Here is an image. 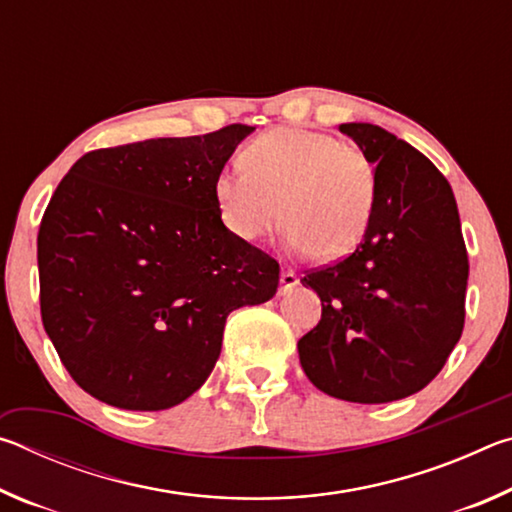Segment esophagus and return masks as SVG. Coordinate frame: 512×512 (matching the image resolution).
<instances>
[{
	"mask_svg": "<svg viewBox=\"0 0 512 512\" xmlns=\"http://www.w3.org/2000/svg\"><path fill=\"white\" fill-rule=\"evenodd\" d=\"M298 284V275L291 271V268H287V271H282L280 275V293H289L291 289H296Z\"/></svg>",
	"mask_w": 512,
	"mask_h": 512,
	"instance_id": "1",
	"label": "esophagus"
}]
</instances>
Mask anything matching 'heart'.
<instances>
[{"label":"heart","mask_w":512,"mask_h":512,"mask_svg":"<svg viewBox=\"0 0 512 512\" xmlns=\"http://www.w3.org/2000/svg\"><path fill=\"white\" fill-rule=\"evenodd\" d=\"M241 164L214 180L216 210L237 239H264L284 216L293 253L336 262L366 237L377 180L354 144L307 128H277L250 142Z\"/></svg>","instance_id":"heart-1"}]
</instances>
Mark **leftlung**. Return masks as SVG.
<instances>
[{"instance_id":"obj_1","label":"left lung","mask_w":512,"mask_h":512,"mask_svg":"<svg viewBox=\"0 0 512 512\" xmlns=\"http://www.w3.org/2000/svg\"><path fill=\"white\" fill-rule=\"evenodd\" d=\"M375 167L366 237L302 287L323 314L298 341L305 375L345 402L384 404L443 370L465 323L467 250L452 187L427 155L366 121L341 124Z\"/></svg>"}]
</instances>
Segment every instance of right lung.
<instances>
[{"instance_id": "obj_1", "label": "right lung", "mask_w": 512, "mask_h": 512, "mask_svg": "<svg viewBox=\"0 0 512 512\" xmlns=\"http://www.w3.org/2000/svg\"><path fill=\"white\" fill-rule=\"evenodd\" d=\"M253 126L85 153L38 232L40 311L85 393L126 411L185 402L230 311L271 300L280 264L225 228L214 180Z\"/></svg>"}]
</instances>
